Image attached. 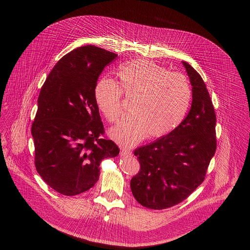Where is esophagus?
<instances>
[{
	"instance_id": "obj_1",
	"label": "esophagus",
	"mask_w": 250,
	"mask_h": 250,
	"mask_svg": "<svg viewBox=\"0 0 250 250\" xmlns=\"http://www.w3.org/2000/svg\"><path fill=\"white\" fill-rule=\"evenodd\" d=\"M121 156H123V157H128V156H132V152L128 151V150H125V149H123V150L121 151Z\"/></svg>"
}]
</instances>
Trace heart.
Wrapping results in <instances>:
<instances>
[{
  "mask_svg": "<svg viewBox=\"0 0 250 250\" xmlns=\"http://www.w3.org/2000/svg\"><path fill=\"white\" fill-rule=\"evenodd\" d=\"M118 85L103 78L94 87L98 109L110 123L122 113V93L132 98L130 114L110 128L109 137L123 147H133L147 135L161 138L182 123L191 101L188 79L147 60L128 62L116 72Z\"/></svg>",
  "mask_w": 250,
  "mask_h": 250,
  "instance_id": "1",
  "label": "heart"
}]
</instances>
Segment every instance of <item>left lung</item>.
I'll list each match as a JSON object with an SVG mask.
<instances>
[{
	"mask_svg": "<svg viewBox=\"0 0 250 250\" xmlns=\"http://www.w3.org/2000/svg\"><path fill=\"white\" fill-rule=\"evenodd\" d=\"M182 64L192 87L188 114L169 135L135 150L141 169L130 189L139 204L153 209L181 203L202 185L217 148L216 114L206 84L189 63Z\"/></svg>",
	"mask_w": 250,
	"mask_h": 250,
	"instance_id": "1",
	"label": "left lung"
}]
</instances>
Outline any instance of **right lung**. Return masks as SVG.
Segmentation results:
<instances>
[{"mask_svg":"<svg viewBox=\"0 0 250 250\" xmlns=\"http://www.w3.org/2000/svg\"><path fill=\"white\" fill-rule=\"evenodd\" d=\"M117 57L85 45L62 57L39 93L31 127L38 174L63 195L82 193L97 182L100 162L120 149L103 139V125L94 100L99 75Z\"/></svg>","mask_w":250,"mask_h":250,"instance_id":"obj_1","label":"right lung"}]
</instances>
